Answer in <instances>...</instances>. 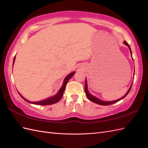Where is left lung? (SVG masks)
<instances>
[{
    "instance_id": "1",
    "label": "left lung",
    "mask_w": 148,
    "mask_h": 148,
    "mask_svg": "<svg viewBox=\"0 0 148 148\" xmlns=\"http://www.w3.org/2000/svg\"><path fill=\"white\" fill-rule=\"evenodd\" d=\"M123 43L125 44V45L127 46L128 47V48H129V49H130L131 55H132V51H131V48H130V47L129 45H128V44L127 42V41H124ZM134 73H135V71H134ZM132 84H133V83H132L131 86L130 87V88L128 89V90L127 91V92L126 93V94H125V95L123 97H121V98H120V99H118V100H113V101H103V100H100V99H99L98 98H97V97H94V96L92 95H91V94L89 93L88 90V86H87L86 79V81H85V86H84V90H85V93H86V96H87V97H88V99L90 100H91V101H92V102H94V103H97V104H99V105H102V106H108V105H111V104H112V103H116L117 102L119 101V100H121V99H123V98H125V97L128 95V93H129V92L130 91L132 86Z\"/></svg>"
}]
</instances>
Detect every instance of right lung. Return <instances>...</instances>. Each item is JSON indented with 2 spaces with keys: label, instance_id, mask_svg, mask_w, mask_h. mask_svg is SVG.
I'll list each match as a JSON object with an SVG mask.
<instances>
[{
  "label": "right lung",
  "instance_id": "add662e5",
  "mask_svg": "<svg viewBox=\"0 0 148 148\" xmlns=\"http://www.w3.org/2000/svg\"><path fill=\"white\" fill-rule=\"evenodd\" d=\"M14 60H15V56H14V60H13V64H14ZM13 64H12V65H13ZM74 74H75V72H72V73L69 74L68 76L65 77V78L64 79V83H63V84H62V86L61 87V88L59 90L58 92L56 93L55 96L49 97V98L45 99L43 100H40V101H38V102H30V101H29L28 100L25 99V98H23V97L20 95V93L18 92V93L20 94V95L21 97V98L24 99L25 100V101H27V102H29L30 103H33V104L40 105V106H47V105L53 104V103H55L56 102H58V101H60V100L62 99V95H63V94H64V92L65 91V87H66V85H67V83L68 82V81L70 79L72 76H74Z\"/></svg>",
  "mask_w": 148,
  "mask_h": 148
}]
</instances>
